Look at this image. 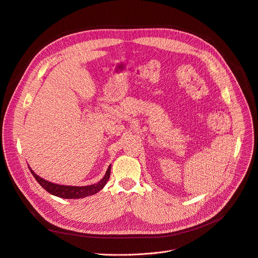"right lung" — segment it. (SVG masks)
<instances>
[{
  "instance_id": "right-lung-1",
  "label": "right lung",
  "mask_w": 258,
  "mask_h": 258,
  "mask_svg": "<svg viewBox=\"0 0 258 258\" xmlns=\"http://www.w3.org/2000/svg\"><path fill=\"white\" fill-rule=\"evenodd\" d=\"M31 173L35 177L37 182L44 188L45 191L50 193L51 195H55L60 198L65 199H79L88 197L90 195L96 194L98 191H100L105 184L108 182L110 178V172H111V165L109 166L105 176L102 177L97 183L85 185V186H76V185H64V184H57L50 181H47L41 177H39L34 171L29 167Z\"/></svg>"
}]
</instances>
